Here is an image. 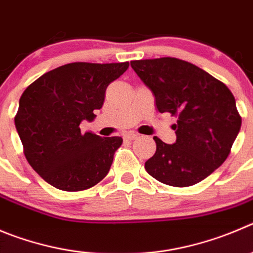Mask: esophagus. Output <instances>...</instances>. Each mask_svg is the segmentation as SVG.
Returning a JSON list of instances; mask_svg holds the SVG:
<instances>
[{
  "instance_id": "obj_1",
  "label": "esophagus",
  "mask_w": 253,
  "mask_h": 253,
  "mask_svg": "<svg viewBox=\"0 0 253 253\" xmlns=\"http://www.w3.org/2000/svg\"><path fill=\"white\" fill-rule=\"evenodd\" d=\"M137 136H138V134L134 133V132H127V133H125L124 137L126 138V140L132 141V140H134V138H137Z\"/></svg>"
}]
</instances>
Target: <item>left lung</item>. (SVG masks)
<instances>
[{
	"instance_id": "left-lung-1",
	"label": "left lung",
	"mask_w": 253,
	"mask_h": 253,
	"mask_svg": "<svg viewBox=\"0 0 253 253\" xmlns=\"http://www.w3.org/2000/svg\"><path fill=\"white\" fill-rule=\"evenodd\" d=\"M131 67L155 96L161 113L178 117L172 145L153 137L156 153L145 169L173 187L201 182L230 155L241 128L232 92L206 71L173 57L131 61Z\"/></svg>"
}]
</instances>
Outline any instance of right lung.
Wrapping results in <instances>:
<instances>
[{"instance_id":"obj_1","label":"right lung","mask_w":253,"mask_h":253,"mask_svg":"<svg viewBox=\"0 0 253 253\" xmlns=\"http://www.w3.org/2000/svg\"><path fill=\"white\" fill-rule=\"evenodd\" d=\"M128 62H73L46 72L20 98L16 129L31 167L53 187L68 192L87 190L110 171L121 137L84 132L93 121L106 88L128 68Z\"/></svg>"}]
</instances>
